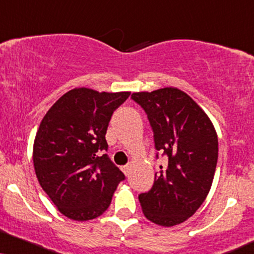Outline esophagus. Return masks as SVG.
<instances>
[{"mask_svg":"<svg viewBox=\"0 0 254 254\" xmlns=\"http://www.w3.org/2000/svg\"><path fill=\"white\" fill-rule=\"evenodd\" d=\"M122 170H123V173L127 176V175H129V173H130V166H129V164H127V166H123V167H122Z\"/></svg>","mask_w":254,"mask_h":254,"instance_id":"obj_1","label":"esophagus"}]
</instances>
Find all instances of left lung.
Returning a JSON list of instances; mask_svg holds the SVG:
<instances>
[{
    "mask_svg": "<svg viewBox=\"0 0 254 254\" xmlns=\"http://www.w3.org/2000/svg\"><path fill=\"white\" fill-rule=\"evenodd\" d=\"M148 115L156 150L168 164L154 186L138 196L145 218L172 227L190 218L212 187L218 162V135L206 112L176 87L131 96Z\"/></svg>",
    "mask_w": 254,
    "mask_h": 254,
    "instance_id": "obj_1",
    "label": "left lung"
}]
</instances>
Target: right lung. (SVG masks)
<instances>
[{
  "instance_id": "add662e5",
  "label": "right lung",
  "mask_w": 254,
  "mask_h": 254,
  "mask_svg": "<svg viewBox=\"0 0 254 254\" xmlns=\"http://www.w3.org/2000/svg\"><path fill=\"white\" fill-rule=\"evenodd\" d=\"M130 92L77 87L42 118L33 145L38 181L61 214L75 221L102 215L124 174L104 154L109 122Z\"/></svg>"
}]
</instances>
